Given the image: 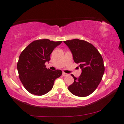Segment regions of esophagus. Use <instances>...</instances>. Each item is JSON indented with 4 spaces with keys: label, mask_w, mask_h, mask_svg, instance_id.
I'll return each instance as SVG.
<instances>
[{
    "label": "esophagus",
    "mask_w": 124,
    "mask_h": 124,
    "mask_svg": "<svg viewBox=\"0 0 124 124\" xmlns=\"http://www.w3.org/2000/svg\"><path fill=\"white\" fill-rule=\"evenodd\" d=\"M62 75L63 76H67L68 75V74H66V73H65V72H62Z\"/></svg>",
    "instance_id": "obj_1"
}]
</instances>
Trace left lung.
Here are the masks:
<instances>
[{"mask_svg": "<svg viewBox=\"0 0 124 124\" xmlns=\"http://www.w3.org/2000/svg\"><path fill=\"white\" fill-rule=\"evenodd\" d=\"M71 52L75 62L79 64L82 72L78 78L72 74L74 82L68 90L75 96L86 97L94 92L100 84L104 72L102 56L96 47L84 40L64 41Z\"/></svg>", "mask_w": 124, "mask_h": 124, "instance_id": "8db88e82", "label": "left lung"}]
</instances>
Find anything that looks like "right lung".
<instances>
[{
	"mask_svg": "<svg viewBox=\"0 0 124 124\" xmlns=\"http://www.w3.org/2000/svg\"><path fill=\"white\" fill-rule=\"evenodd\" d=\"M62 41L48 39L32 42L21 52L17 64L20 81L28 92L42 96L52 90L56 78L62 71H52L46 68L45 62L50 60V54Z\"/></svg>",
	"mask_w": 124,
	"mask_h": 124,
	"instance_id": "right-lung-1",
	"label": "right lung"
}]
</instances>
